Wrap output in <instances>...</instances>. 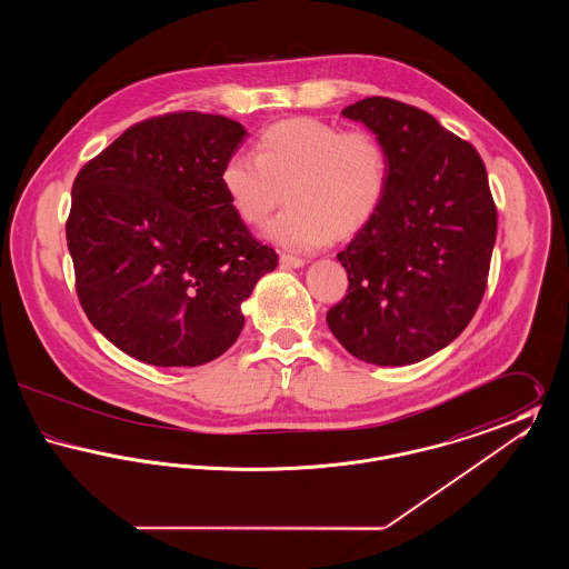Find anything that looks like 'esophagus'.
Instances as JSON below:
<instances>
[{
	"label": "esophagus",
	"instance_id": "obj_1",
	"mask_svg": "<svg viewBox=\"0 0 569 569\" xmlns=\"http://www.w3.org/2000/svg\"><path fill=\"white\" fill-rule=\"evenodd\" d=\"M279 262H281V267H286V269H302V267H305V260H302V258L290 256V253H281Z\"/></svg>",
	"mask_w": 569,
	"mask_h": 569
}]
</instances>
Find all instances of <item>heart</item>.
<instances>
[{
  "mask_svg": "<svg viewBox=\"0 0 569 569\" xmlns=\"http://www.w3.org/2000/svg\"><path fill=\"white\" fill-rule=\"evenodd\" d=\"M221 188L239 219L262 228L272 221L277 244L313 251L360 232L378 216L388 188V162L376 136L343 132L311 117L279 121L258 136L253 156H232Z\"/></svg>",
  "mask_w": 569,
  "mask_h": 569,
  "instance_id": "obj_1",
  "label": "heart"
}]
</instances>
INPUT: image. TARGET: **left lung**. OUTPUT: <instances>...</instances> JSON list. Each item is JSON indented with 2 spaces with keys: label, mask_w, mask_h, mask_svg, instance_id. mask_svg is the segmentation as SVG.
I'll use <instances>...</instances> for the list:
<instances>
[{
  "label": "left lung",
  "mask_w": 569,
  "mask_h": 569,
  "mask_svg": "<svg viewBox=\"0 0 569 569\" xmlns=\"http://www.w3.org/2000/svg\"><path fill=\"white\" fill-rule=\"evenodd\" d=\"M341 114L378 138L388 188L378 216L337 253L350 288L326 322L358 360L413 365L452 343L485 297L497 237L487 168L416 107L376 96Z\"/></svg>",
  "instance_id": "left-lung-1"
}]
</instances>
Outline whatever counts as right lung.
<instances>
[{"mask_svg":"<svg viewBox=\"0 0 569 569\" xmlns=\"http://www.w3.org/2000/svg\"><path fill=\"white\" fill-rule=\"evenodd\" d=\"M244 136L228 117L163 114L126 130L72 186L66 237L79 300L136 360H216L243 330L241 305L277 267L221 188Z\"/></svg>","mask_w":569,"mask_h":569,"instance_id":"obj_1","label":"right lung"}]
</instances>
